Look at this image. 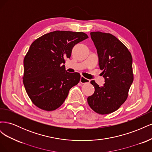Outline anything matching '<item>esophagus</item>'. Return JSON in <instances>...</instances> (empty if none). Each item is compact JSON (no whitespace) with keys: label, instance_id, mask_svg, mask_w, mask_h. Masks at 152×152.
Here are the masks:
<instances>
[{"label":"esophagus","instance_id":"obj_1","mask_svg":"<svg viewBox=\"0 0 152 152\" xmlns=\"http://www.w3.org/2000/svg\"><path fill=\"white\" fill-rule=\"evenodd\" d=\"M80 82L81 84H88L90 82V80L86 79L84 77L81 76L80 77Z\"/></svg>","mask_w":152,"mask_h":152}]
</instances>
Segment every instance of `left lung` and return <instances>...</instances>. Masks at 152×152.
<instances>
[{
  "instance_id": "obj_1",
  "label": "left lung",
  "mask_w": 152,
  "mask_h": 152,
  "mask_svg": "<svg viewBox=\"0 0 152 152\" xmlns=\"http://www.w3.org/2000/svg\"><path fill=\"white\" fill-rule=\"evenodd\" d=\"M90 34L105 83L99 87L91 81L95 91L87 98V102L96 113L108 114L116 111L127 98L133 82L132 58L126 45L113 35L101 31Z\"/></svg>"
}]
</instances>
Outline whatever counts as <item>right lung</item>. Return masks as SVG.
<instances>
[{
    "mask_svg": "<svg viewBox=\"0 0 152 152\" xmlns=\"http://www.w3.org/2000/svg\"><path fill=\"white\" fill-rule=\"evenodd\" d=\"M88 38L83 32L54 31L36 39L24 58L23 84L33 103L52 111L65 102L69 91L79 83V73L65 70L74 45Z\"/></svg>",
    "mask_w": 152,
    "mask_h": 152,
    "instance_id": "obj_1",
    "label": "right lung"
}]
</instances>
